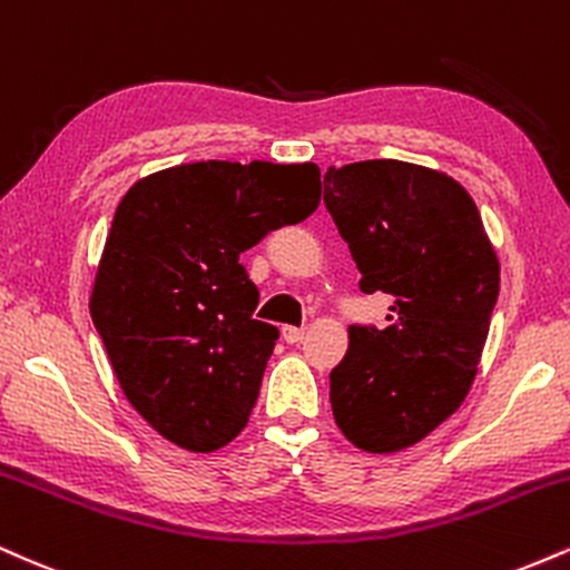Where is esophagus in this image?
Segmentation results:
<instances>
[{
    "label": "esophagus",
    "mask_w": 570,
    "mask_h": 570,
    "mask_svg": "<svg viewBox=\"0 0 570 570\" xmlns=\"http://www.w3.org/2000/svg\"><path fill=\"white\" fill-rule=\"evenodd\" d=\"M283 338L287 341V344H301V341L306 338V327L285 325V327H283Z\"/></svg>",
    "instance_id": "34e87169"
}]
</instances>
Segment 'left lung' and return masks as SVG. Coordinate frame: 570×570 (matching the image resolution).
I'll use <instances>...</instances> for the list:
<instances>
[{"mask_svg":"<svg viewBox=\"0 0 570 570\" xmlns=\"http://www.w3.org/2000/svg\"><path fill=\"white\" fill-rule=\"evenodd\" d=\"M325 207L363 293H390V327H350L331 371L338 430L397 453L459 411L478 376L499 298V256L470 191L443 170L365 159L327 167Z\"/></svg>","mask_w":570,"mask_h":570,"instance_id":"left-lung-1","label":"left lung"}]
</instances>
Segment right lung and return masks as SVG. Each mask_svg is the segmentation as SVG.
<instances>
[{"label": "right lung", "instance_id": "right-lung-1", "mask_svg": "<svg viewBox=\"0 0 570 570\" xmlns=\"http://www.w3.org/2000/svg\"><path fill=\"white\" fill-rule=\"evenodd\" d=\"M320 205L314 163L207 159L136 180L114 213L90 314L130 405L173 445L245 430L279 331L253 320L239 253Z\"/></svg>", "mask_w": 570, "mask_h": 570}]
</instances>
